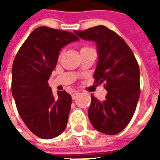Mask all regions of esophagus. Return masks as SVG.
<instances>
[{
	"label": "esophagus",
	"mask_w": 160,
	"mask_h": 160,
	"mask_svg": "<svg viewBox=\"0 0 160 160\" xmlns=\"http://www.w3.org/2000/svg\"><path fill=\"white\" fill-rule=\"evenodd\" d=\"M78 94H79L78 92H73V93H72V98H73V99H75L77 98V96H78Z\"/></svg>",
	"instance_id": "34e87169"
}]
</instances>
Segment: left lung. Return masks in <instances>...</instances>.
Returning <instances> with one entry per match:
<instances>
[{
    "label": "left lung",
    "mask_w": 160,
    "mask_h": 160,
    "mask_svg": "<svg viewBox=\"0 0 160 160\" xmlns=\"http://www.w3.org/2000/svg\"><path fill=\"white\" fill-rule=\"evenodd\" d=\"M77 36L97 45L98 63L93 76L105 84V100L92 96L88 118L95 129L118 134L133 118L140 98V69L130 48L121 37L104 26L74 31Z\"/></svg>",
    "instance_id": "8db88e82"
}]
</instances>
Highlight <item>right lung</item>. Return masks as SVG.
<instances>
[{"label":"right lung","mask_w":160,"mask_h":160,"mask_svg":"<svg viewBox=\"0 0 160 160\" xmlns=\"http://www.w3.org/2000/svg\"><path fill=\"white\" fill-rule=\"evenodd\" d=\"M79 38L66 31L41 26L33 31L16 55L12 68V93L26 127L41 139H52L65 130L71 95L58 92L55 98L48 80L60 51Z\"/></svg>","instance_id":"obj_1"}]
</instances>
